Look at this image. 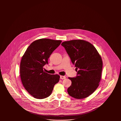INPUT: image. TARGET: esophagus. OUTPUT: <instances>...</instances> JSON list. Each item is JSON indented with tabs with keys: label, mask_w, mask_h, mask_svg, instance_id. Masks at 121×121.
Returning a JSON list of instances; mask_svg holds the SVG:
<instances>
[{
	"label": "esophagus",
	"mask_w": 121,
	"mask_h": 121,
	"mask_svg": "<svg viewBox=\"0 0 121 121\" xmlns=\"http://www.w3.org/2000/svg\"><path fill=\"white\" fill-rule=\"evenodd\" d=\"M65 78H66V77L65 76H62V75L60 76V79L63 80V79H65Z\"/></svg>",
	"instance_id": "esophagus-1"
}]
</instances>
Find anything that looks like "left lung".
I'll return each instance as SVG.
<instances>
[{
    "label": "left lung",
    "instance_id": "8db88e82",
    "mask_svg": "<svg viewBox=\"0 0 121 121\" xmlns=\"http://www.w3.org/2000/svg\"><path fill=\"white\" fill-rule=\"evenodd\" d=\"M61 45L78 70L76 77H69L72 84L68 88V92L74 98H85L99 85L103 69L101 56L92 44L84 40L64 41Z\"/></svg>",
    "mask_w": 121,
    "mask_h": 121
}]
</instances>
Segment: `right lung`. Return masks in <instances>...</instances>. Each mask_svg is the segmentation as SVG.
I'll return each instance as SVG.
<instances>
[{
	"label": "right lung",
	"mask_w": 121,
	"mask_h": 121,
	"mask_svg": "<svg viewBox=\"0 0 121 121\" xmlns=\"http://www.w3.org/2000/svg\"><path fill=\"white\" fill-rule=\"evenodd\" d=\"M60 40L40 39L35 40L23 55L20 65V75L23 86L35 98H46L52 93L59 81L58 74H50L43 70L53 51L61 42Z\"/></svg>",
	"instance_id": "add662e5"
}]
</instances>
